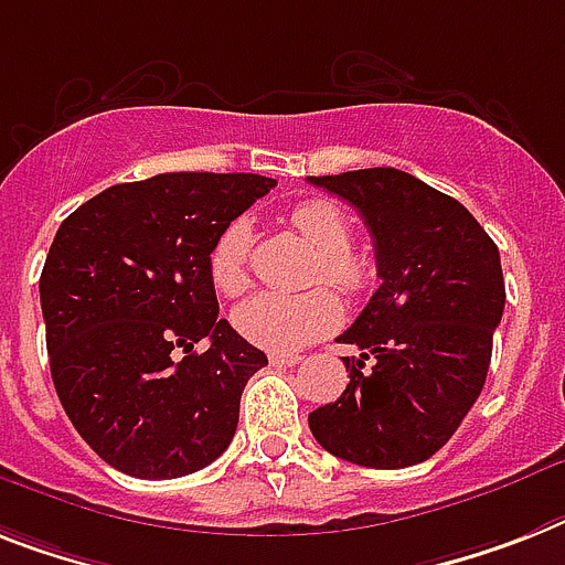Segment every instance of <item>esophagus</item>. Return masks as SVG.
<instances>
[{
  "label": "esophagus",
  "mask_w": 565,
  "mask_h": 565,
  "mask_svg": "<svg viewBox=\"0 0 565 565\" xmlns=\"http://www.w3.org/2000/svg\"><path fill=\"white\" fill-rule=\"evenodd\" d=\"M269 362L278 365V369H292L301 362V354H269Z\"/></svg>",
  "instance_id": "1"
}]
</instances>
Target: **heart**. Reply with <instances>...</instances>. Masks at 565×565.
<instances>
[{
    "instance_id": "b5f03b06",
    "label": "heart",
    "mask_w": 565,
    "mask_h": 565,
    "mask_svg": "<svg viewBox=\"0 0 565 565\" xmlns=\"http://www.w3.org/2000/svg\"><path fill=\"white\" fill-rule=\"evenodd\" d=\"M290 226L316 252V281L330 284L342 296H360L374 281V260L351 246V220L330 200H305L290 211ZM255 232L246 217L228 220L220 228L209 249L211 281L223 296H237L249 287V260ZM342 319V305L330 290L298 292H258L246 298L235 313L237 333L252 345L267 348L275 354H292L330 333Z\"/></svg>"
}]
</instances>
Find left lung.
<instances>
[{"label":"left lung","mask_w":565,"mask_h":565,"mask_svg":"<svg viewBox=\"0 0 565 565\" xmlns=\"http://www.w3.org/2000/svg\"><path fill=\"white\" fill-rule=\"evenodd\" d=\"M310 182L360 211L383 281L337 339L362 354L342 356L351 383L339 401L310 412V433L354 465H420L452 438L484 388L505 310L497 243L458 200L397 168Z\"/></svg>","instance_id":"1"}]
</instances>
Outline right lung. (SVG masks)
I'll list each match as a JSON object with an SVG mask.
<instances>
[{"label":"right lung","mask_w":565,"mask_h":565,"mask_svg":"<svg viewBox=\"0 0 565 565\" xmlns=\"http://www.w3.org/2000/svg\"><path fill=\"white\" fill-rule=\"evenodd\" d=\"M269 188L258 173H159L60 223L40 275L52 380L81 438L121 473L179 479L235 438L267 354L217 319L209 249Z\"/></svg>","instance_id":"right-lung-1"}]
</instances>
